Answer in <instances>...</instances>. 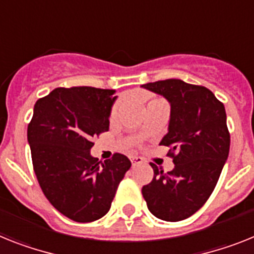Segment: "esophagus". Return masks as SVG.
<instances>
[{
  "mask_svg": "<svg viewBox=\"0 0 254 254\" xmlns=\"http://www.w3.org/2000/svg\"><path fill=\"white\" fill-rule=\"evenodd\" d=\"M130 161H131V164H133V167H135V165H139V164L143 163V159L139 156H131Z\"/></svg>",
  "mask_w": 254,
  "mask_h": 254,
  "instance_id": "1",
  "label": "esophagus"
}]
</instances>
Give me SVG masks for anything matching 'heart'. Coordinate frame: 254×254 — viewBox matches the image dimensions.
<instances>
[{
  "instance_id": "obj_1",
  "label": "heart",
  "mask_w": 254,
  "mask_h": 254,
  "mask_svg": "<svg viewBox=\"0 0 254 254\" xmlns=\"http://www.w3.org/2000/svg\"><path fill=\"white\" fill-rule=\"evenodd\" d=\"M157 102H165V101H164V99H161V98H153V99H151V101L148 102V104H147V106H150V104H152V103H157ZM119 108H120V103H116L114 107H112V110H111V119L116 117Z\"/></svg>"
}]
</instances>
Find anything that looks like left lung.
I'll return each instance as SVG.
<instances>
[{"instance_id": "8db88e82", "label": "left lung", "mask_w": 254, "mask_h": 254, "mask_svg": "<svg viewBox=\"0 0 254 254\" xmlns=\"http://www.w3.org/2000/svg\"><path fill=\"white\" fill-rule=\"evenodd\" d=\"M170 103L169 131L160 144L170 147L174 169L164 173L151 163L153 178L142 195L153 216L168 222L191 217L216 187L230 151L226 111L209 89L178 78L142 85Z\"/></svg>"}]
</instances>
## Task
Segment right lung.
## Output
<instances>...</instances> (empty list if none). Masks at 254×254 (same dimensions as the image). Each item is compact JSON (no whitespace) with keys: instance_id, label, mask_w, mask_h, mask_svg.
<instances>
[{"instance_id":"add662e5","label":"right lung","mask_w":254,"mask_h":254,"mask_svg":"<svg viewBox=\"0 0 254 254\" xmlns=\"http://www.w3.org/2000/svg\"><path fill=\"white\" fill-rule=\"evenodd\" d=\"M115 93L91 86L57 87L36 102L28 124L32 164L42 192L74 222L106 216L131 167L121 153L104 163L90 155L93 138L108 131Z\"/></svg>"}]
</instances>
